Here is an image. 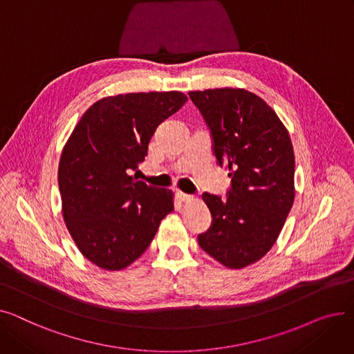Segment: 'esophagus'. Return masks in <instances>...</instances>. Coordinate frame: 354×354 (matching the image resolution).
I'll list each match as a JSON object with an SVG mask.
<instances>
[{
    "mask_svg": "<svg viewBox=\"0 0 354 354\" xmlns=\"http://www.w3.org/2000/svg\"><path fill=\"white\" fill-rule=\"evenodd\" d=\"M176 196H178V199L180 202H191V201H194V196H191L188 194H183V192H178Z\"/></svg>",
    "mask_w": 354,
    "mask_h": 354,
    "instance_id": "1",
    "label": "esophagus"
}]
</instances>
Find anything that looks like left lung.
I'll return each instance as SVG.
<instances>
[{
	"instance_id": "1",
	"label": "left lung",
	"mask_w": 354,
	"mask_h": 354,
	"mask_svg": "<svg viewBox=\"0 0 354 354\" xmlns=\"http://www.w3.org/2000/svg\"><path fill=\"white\" fill-rule=\"evenodd\" d=\"M211 129L214 153L228 169V198L203 194L212 215L201 248L231 270L248 267L275 244L292 207L294 151L275 111L245 88L189 91Z\"/></svg>"
}]
</instances>
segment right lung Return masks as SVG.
<instances>
[{"mask_svg": "<svg viewBox=\"0 0 354 354\" xmlns=\"http://www.w3.org/2000/svg\"><path fill=\"white\" fill-rule=\"evenodd\" d=\"M188 97L180 91L126 93L93 103L67 139L59 163L62 212L79 251L120 271L147 250L174 192L138 180L155 129Z\"/></svg>", "mask_w": 354, "mask_h": 354, "instance_id": "right-lung-1", "label": "right lung"}]
</instances>
